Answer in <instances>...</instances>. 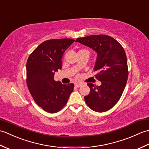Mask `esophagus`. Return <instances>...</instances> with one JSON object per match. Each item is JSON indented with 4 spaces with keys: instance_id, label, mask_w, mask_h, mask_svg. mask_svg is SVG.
<instances>
[{
    "instance_id": "obj_1",
    "label": "esophagus",
    "mask_w": 149,
    "mask_h": 149,
    "mask_svg": "<svg viewBox=\"0 0 149 149\" xmlns=\"http://www.w3.org/2000/svg\"><path fill=\"white\" fill-rule=\"evenodd\" d=\"M81 86V83H75V86L77 88H79Z\"/></svg>"
}]
</instances>
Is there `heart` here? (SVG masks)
I'll return each instance as SVG.
<instances>
[{
	"instance_id": "obj_1",
	"label": "heart",
	"mask_w": 149,
	"mask_h": 149,
	"mask_svg": "<svg viewBox=\"0 0 149 149\" xmlns=\"http://www.w3.org/2000/svg\"><path fill=\"white\" fill-rule=\"evenodd\" d=\"M86 51H88V50H86Z\"/></svg>"
}]
</instances>
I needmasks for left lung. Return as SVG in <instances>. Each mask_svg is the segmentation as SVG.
Listing matches in <instances>:
<instances>
[{
  "instance_id": "obj_1",
  "label": "left lung",
  "mask_w": 149,
  "mask_h": 149,
  "mask_svg": "<svg viewBox=\"0 0 149 149\" xmlns=\"http://www.w3.org/2000/svg\"><path fill=\"white\" fill-rule=\"evenodd\" d=\"M97 53L93 70L100 86L88 83L89 95L84 100L89 107L104 112L115 105L121 97L128 78L127 57L122 46L113 38L104 34L79 38L75 40Z\"/></svg>"
}]
</instances>
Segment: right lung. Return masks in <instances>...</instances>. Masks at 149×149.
<instances>
[{"label": "right lung", "instance_id": "obj_1", "mask_svg": "<svg viewBox=\"0 0 149 149\" xmlns=\"http://www.w3.org/2000/svg\"><path fill=\"white\" fill-rule=\"evenodd\" d=\"M74 40H47L31 54L26 65L27 84L33 99L45 111L54 113L64 107L74 90L73 83L63 84L54 80L62 67V57Z\"/></svg>", "mask_w": 149, "mask_h": 149}]
</instances>
